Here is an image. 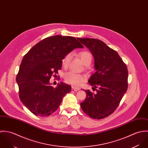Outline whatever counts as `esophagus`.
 <instances>
[{
  "instance_id": "34e87169",
  "label": "esophagus",
  "mask_w": 148,
  "mask_h": 148,
  "mask_svg": "<svg viewBox=\"0 0 148 148\" xmlns=\"http://www.w3.org/2000/svg\"><path fill=\"white\" fill-rule=\"evenodd\" d=\"M72 89L73 90H74L75 91H77V90H80V88L79 87H76V86H72Z\"/></svg>"
}]
</instances>
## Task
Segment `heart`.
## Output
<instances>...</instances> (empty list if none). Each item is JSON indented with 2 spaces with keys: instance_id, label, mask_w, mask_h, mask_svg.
<instances>
[{
  "instance_id": "heart-1",
  "label": "heart",
  "mask_w": 148,
  "mask_h": 148,
  "mask_svg": "<svg viewBox=\"0 0 148 148\" xmlns=\"http://www.w3.org/2000/svg\"><path fill=\"white\" fill-rule=\"evenodd\" d=\"M78 56L83 61L85 65H89L92 61V55L88 51H82L78 53ZM72 59L71 53H67L64 56L62 63L64 68H66L71 62ZM86 76L84 75L76 73L73 72H69L65 73L64 80L66 83L73 85L74 86H79L86 81Z\"/></svg>"
}]
</instances>
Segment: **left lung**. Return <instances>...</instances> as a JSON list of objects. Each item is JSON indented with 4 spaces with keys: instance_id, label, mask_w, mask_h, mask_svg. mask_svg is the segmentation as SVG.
<instances>
[{
    "instance_id": "8db88e82",
    "label": "left lung",
    "mask_w": 148,
    "mask_h": 148,
    "mask_svg": "<svg viewBox=\"0 0 148 148\" xmlns=\"http://www.w3.org/2000/svg\"><path fill=\"white\" fill-rule=\"evenodd\" d=\"M77 39L92 53L96 70L88 81L96 93L86 90V99L80 106L90 117L102 119L116 110L127 92V65L116 51L101 40L93 38Z\"/></svg>"
}]
</instances>
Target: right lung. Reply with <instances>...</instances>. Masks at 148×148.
<instances>
[{"mask_svg":"<svg viewBox=\"0 0 148 148\" xmlns=\"http://www.w3.org/2000/svg\"><path fill=\"white\" fill-rule=\"evenodd\" d=\"M76 48L83 45L75 38L55 35L42 39L24 56L16 76L19 96L21 103L35 115L49 116L70 92V85L61 83L54 88L49 79L52 76H57L64 56Z\"/></svg>","mask_w":148,"mask_h":148,"instance_id":"right-lung-1","label":"right lung"}]
</instances>
